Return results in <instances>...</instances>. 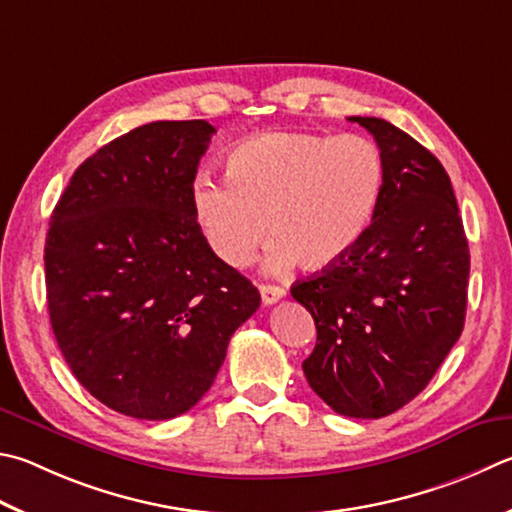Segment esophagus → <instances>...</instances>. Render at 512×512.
<instances>
[{"instance_id":"1","label":"esophagus","mask_w":512,"mask_h":512,"mask_svg":"<svg viewBox=\"0 0 512 512\" xmlns=\"http://www.w3.org/2000/svg\"><path fill=\"white\" fill-rule=\"evenodd\" d=\"M259 293H262V302L264 304L280 302L282 297L286 295L284 288L282 286H275V284H259Z\"/></svg>"}]
</instances>
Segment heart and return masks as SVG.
<instances>
[{
  "mask_svg": "<svg viewBox=\"0 0 512 512\" xmlns=\"http://www.w3.org/2000/svg\"><path fill=\"white\" fill-rule=\"evenodd\" d=\"M385 163L367 136L264 132L226 156V181L201 176L194 219L221 262H253L268 235V266L300 259L320 271L345 259L365 235L383 192Z\"/></svg>",
  "mask_w": 512,
  "mask_h": 512,
  "instance_id": "obj_1",
  "label": "heart"
}]
</instances>
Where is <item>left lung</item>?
<instances>
[{"mask_svg": "<svg viewBox=\"0 0 512 512\" xmlns=\"http://www.w3.org/2000/svg\"><path fill=\"white\" fill-rule=\"evenodd\" d=\"M349 120L383 154V192L358 246L291 295L318 331L302 362L313 392L342 416L383 418L423 392L459 340L470 250L439 159L383 118Z\"/></svg>", "mask_w": 512, "mask_h": 512, "instance_id": "1", "label": "left lung"}]
</instances>
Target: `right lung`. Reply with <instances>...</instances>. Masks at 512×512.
<instances>
[{
  "label": "right lung",
  "instance_id": "obj_1",
  "mask_svg": "<svg viewBox=\"0 0 512 512\" xmlns=\"http://www.w3.org/2000/svg\"><path fill=\"white\" fill-rule=\"evenodd\" d=\"M212 134L206 120L132 129L73 172L51 215L53 336L80 385L125 416L165 421L197 405L262 302L194 219Z\"/></svg>",
  "mask_w": 512,
  "mask_h": 512
}]
</instances>
